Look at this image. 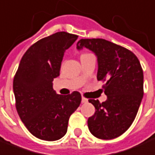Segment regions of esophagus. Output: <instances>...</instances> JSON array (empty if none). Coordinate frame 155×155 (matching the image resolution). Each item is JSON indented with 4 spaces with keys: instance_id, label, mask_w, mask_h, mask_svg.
<instances>
[{
    "instance_id": "esophagus-1",
    "label": "esophagus",
    "mask_w": 155,
    "mask_h": 155,
    "mask_svg": "<svg viewBox=\"0 0 155 155\" xmlns=\"http://www.w3.org/2000/svg\"><path fill=\"white\" fill-rule=\"evenodd\" d=\"M88 101H87V98H85V97H82V103L83 104H86V103H87Z\"/></svg>"
}]
</instances>
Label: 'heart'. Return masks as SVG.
<instances>
[{
    "label": "heart",
    "instance_id": "heart-1",
    "mask_svg": "<svg viewBox=\"0 0 155 155\" xmlns=\"http://www.w3.org/2000/svg\"><path fill=\"white\" fill-rule=\"evenodd\" d=\"M87 55H89L88 53H83V54H82V56H81V58H83V57H85V56H87Z\"/></svg>",
    "mask_w": 155,
    "mask_h": 155
}]
</instances>
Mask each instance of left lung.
<instances>
[{
    "label": "left lung",
    "instance_id": "left-lung-1",
    "mask_svg": "<svg viewBox=\"0 0 155 155\" xmlns=\"http://www.w3.org/2000/svg\"><path fill=\"white\" fill-rule=\"evenodd\" d=\"M89 49L97 58V78L105 81L107 100L90 99L95 114L87 120L90 132L101 139L123 134L134 120L143 96V73L132 51L100 38L81 39L77 49Z\"/></svg>",
    "mask_w": 155,
    "mask_h": 155
}]
</instances>
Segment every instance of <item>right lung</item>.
Wrapping results in <instances>:
<instances>
[{
    "label": "right lung",
    "mask_w": 155,
    "mask_h": 155,
    "mask_svg": "<svg viewBox=\"0 0 155 155\" xmlns=\"http://www.w3.org/2000/svg\"><path fill=\"white\" fill-rule=\"evenodd\" d=\"M78 37L65 31L52 34L34 43L20 62L13 81L16 110L28 131L38 139L62 138L70 116L81 104L78 92L59 95L52 87L64 52Z\"/></svg>",
    "instance_id": "add662e5"
}]
</instances>
